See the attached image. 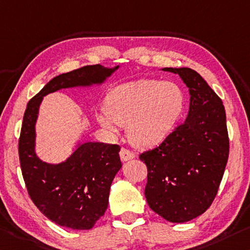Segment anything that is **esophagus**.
I'll list each match as a JSON object with an SVG mask.
<instances>
[{"mask_svg":"<svg viewBox=\"0 0 250 250\" xmlns=\"http://www.w3.org/2000/svg\"><path fill=\"white\" fill-rule=\"evenodd\" d=\"M120 158H121L122 161H128V160L133 159L134 154L131 151H130V150L122 148L120 150Z\"/></svg>","mask_w":250,"mask_h":250,"instance_id":"obj_1","label":"esophagus"}]
</instances>
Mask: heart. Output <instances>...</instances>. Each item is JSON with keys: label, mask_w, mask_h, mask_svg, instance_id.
<instances>
[{"label": "heart", "mask_w": 250, "mask_h": 250, "mask_svg": "<svg viewBox=\"0 0 250 250\" xmlns=\"http://www.w3.org/2000/svg\"><path fill=\"white\" fill-rule=\"evenodd\" d=\"M185 106L186 94L177 83L144 79L114 88L106 96L105 110L97 119L111 132L126 125L128 138L134 146L151 148L171 134Z\"/></svg>", "instance_id": "b5f03b06"}]
</instances>
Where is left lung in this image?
I'll use <instances>...</instances> for the list:
<instances>
[{
    "instance_id": "obj_1",
    "label": "left lung",
    "mask_w": 250,
    "mask_h": 250,
    "mask_svg": "<svg viewBox=\"0 0 250 250\" xmlns=\"http://www.w3.org/2000/svg\"><path fill=\"white\" fill-rule=\"evenodd\" d=\"M189 89L186 120L160 146L139 156L148 168L149 207L170 223H186L210 207L223 179L229 139L223 101L190 68H164Z\"/></svg>"
}]
</instances>
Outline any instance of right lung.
<instances>
[{
  "label": "right lung",
  "mask_w": 250,
  "mask_h": 250,
  "mask_svg": "<svg viewBox=\"0 0 250 250\" xmlns=\"http://www.w3.org/2000/svg\"><path fill=\"white\" fill-rule=\"evenodd\" d=\"M119 69L83 66L53 78L26 105L19 140L23 179L34 205L62 227L88 230L104 215L114 176L122 167L118 145L79 142L60 164L42 161L35 152V125L43 97L61 89L100 85Z\"/></svg>",
  "instance_id": "right-lung-1"
}]
</instances>
